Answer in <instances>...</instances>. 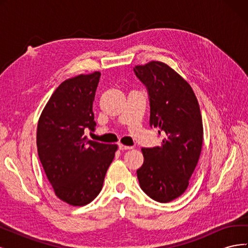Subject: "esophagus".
Returning <instances> with one entry per match:
<instances>
[{
  "instance_id": "esophagus-1",
  "label": "esophagus",
  "mask_w": 248,
  "mask_h": 248,
  "mask_svg": "<svg viewBox=\"0 0 248 248\" xmlns=\"http://www.w3.org/2000/svg\"><path fill=\"white\" fill-rule=\"evenodd\" d=\"M119 149L121 150V151H124V150H130V149H132V147H130V146H125V145H123V144H119Z\"/></svg>"
}]
</instances>
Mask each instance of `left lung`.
Wrapping results in <instances>:
<instances>
[{"instance_id": "8db88e82", "label": "left lung", "mask_w": 248, "mask_h": 248, "mask_svg": "<svg viewBox=\"0 0 248 248\" xmlns=\"http://www.w3.org/2000/svg\"><path fill=\"white\" fill-rule=\"evenodd\" d=\"M133 71L148 90L150 126L164 137L161 146L141 149L140 186L154 201L169 202L187 189L200 158L204 134L200 106L190 85L169 65L152 61Z\"/></svg>"}]
</instances>
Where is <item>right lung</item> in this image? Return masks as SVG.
<instances>
[{"mask_svg": "<svg viewBox=\"0 0 248 248\" xmlns=\"http://www.w3.org/2000/svg\"><path fill=\"white\" fill-rule=\"evenodd\" d=\"M101 73L64 80L52 93L37 126L40 162L56 196L71 206H85L102 189L117 145L90 140L93 130V101Z\"/></svg>", "mask_w": 248, "mask_h": 248, "instance_id": "right-lung-1", "label": "right lung"}]
</instances>
